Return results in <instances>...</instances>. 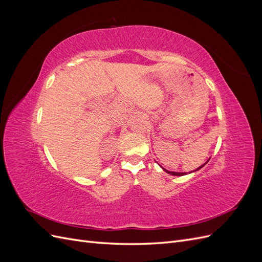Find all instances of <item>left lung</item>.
I'll return each instance as SVG.
<instances>
[{"instance_id":"1","label":"left lung","mask_w":262,"mask_h":262,"mask_svg":"<svg viewBox=\"0 0 262 262\" xmlns=\"http://www.w3.org/2000/svg\"><path fill=\"white\" fill-rule=\"evenodd\" d=\"M204 165H202V166H200L199 168H196V170L198 169H200V168H202ZM164 169V168H163ZM165 171H167L168 173H170V175H172V176H184V175H186V172H175V171H168V170H166V169H164Z\"/></svg>"}]
</instances>
